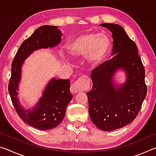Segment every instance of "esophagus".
Wrapping results in <instances>:
<instances>
[{
  "label": "esophagus",
  "mask_w": 156,
  "mask_h": 156,
  "mask_svg": "<svg viewBox=\"0 0 156 156\" xmlns=\"http://www.w3.org/2000/svg\"><path fill=\"white\" fill-rule=\"evenodd\" d=\"M90 87V79L87 76H83L76 80L72 86L70 91L73 94H77L82 91L87 90Z\"/></svg>",
  "instance_id": "obj_1"
}]
</instances>
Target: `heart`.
I'll return each mask as SVG.
<instances>
[{
	"label": "heart",
	"instance_id": "b5f03b06",
	"mask_svg": "<svg viewBox=\"0 0 156 156\" xmlns=\"http://www.w3.org/2000/svg\"><path fill=\"white\" fill-rule=\"evenodd\" d=\"M111 40L107 34L89 33L79 36L69 42L66 49L70 56L78 57L86 54V60L91 66L98 65L107 57Z\"/></svg>",
	"mask_w": 156,
	"mask_h": 156
}]
</instances>
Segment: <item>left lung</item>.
Segmentation results:
<instances>
[{"label": "left lung", "instance_id": "left-lung-1", "mask_svg": "<svg viewBox=\"0 0 156 156\" xmlns=\"http://www.w3.org/2000/svg\"><path fill=\"white\" fill-rule=\"evenodd\" d=\"M112 33V59L91 71L93 87L86 93L92 122L102 131H111L133 122L147 96L145 70L136 43L120 25L103 23ZM122 68L127 73L122 86L114 84L112 77Z\"/></svg>", "mask_w": 156, "mask_h": 156}]
</instances>
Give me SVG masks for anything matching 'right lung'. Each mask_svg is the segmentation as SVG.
I'll list each match as a JSON object with an SVG mask.
<instances>
[{
    "mask_svg": "<svg viewBox=\"0 0 156 156\" xmlns=\"http://www.w3.org/2000/svg\"><path fill=\"white\" fill-rule=\"evenodd\" d=\"M61 36V31L57 26H41L21 44L12 63L8 91L16 112L23 122L42 131L56 127L65 118L66 108L73 97L69 91L70 80L52 78L34 109L25 110L17 97L21 68L26 58L34 51L54 47L60 43Z\"/></svg>",
    "mask_w": 156,
    "mask_h": 156,
    "instance_id": "1",
    "label": "right lung"
}]
</instances>
